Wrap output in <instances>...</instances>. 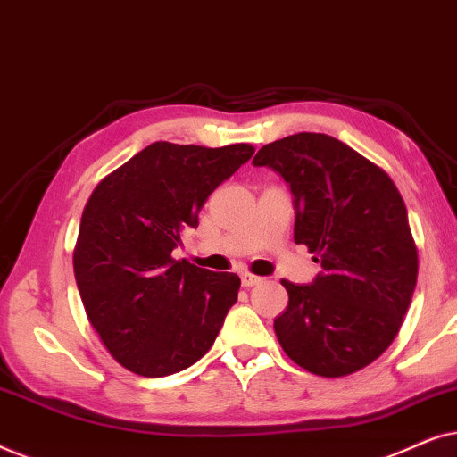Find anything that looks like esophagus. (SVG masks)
<instances>
[{"instance_id":"34e87169","label":"esophagus","mask_w":457,"mask_h":457,"mask_svg":"<svg viewBox=\"0 0 457 457\" xmlns=\"http://www.w3.org/2000/svg\"><path fill=\"white\" fill-rule=\"evenodd\" d=\"M262 280H264V278L258 277V274H252V272H243V274H241V285H243V287L260 285Z\"/></svg>"}]
</instances>
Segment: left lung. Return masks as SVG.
Masks as SVG:
<instances>
[{
	"label": "left lung",
	"mask_w": 457,
	"mask_h": 457,
	"mask_svg": "<svg viewBox=\"0 0 457 457\" xmlns=\"http://www.w3.org/2000/svg\"><path fill=\"white\" fill-rule=\"evenodd\" d=\"M253 164L289 183L293 237L322 268L312 285L280 280L289 293L274 318L280 347L318 377L361 370L395 339L414 295L418 249L402 193L383 168L322 133L268 143Z\"/></svg>",
	"instance_id": "left-lung-1"
}]
</instances>
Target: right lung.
Segmentation results:
<instances>
[{"label":"right lung","instance_id":"add662e5","mask_svg":"<svg viewBox=\"0 0 457 457\" xmlns=\"http://www.w3.org/2000/svg\"><path fill=\"white\" fill-rule=\"evenodd\" d=\"M253 145L155 141L99 180L72 253L87 318L112 358L139 377L180 372L205 355L241 278L174 260L205 199Z\"/></svg>","mask_w":457,"mask_h":457}]
</instances>
